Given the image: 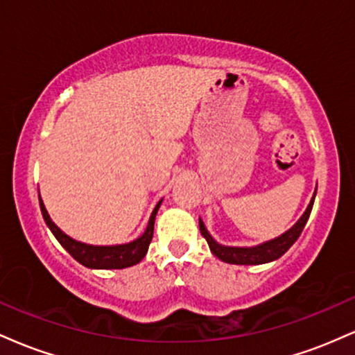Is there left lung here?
<instances>
[{
  "instance_id": "1",
  "label": "left lung",
  "mask_w": 355,
  "mask_h": 355,
  "mask_svg": "<svg viewBox=\"0 0 355 355\" xmlns=\"http://www.w3.org/2000/svg\"><path fill=\"white\" fill-rule=\"evenodd\" d=\"M317 189L313 191V197L311 198V203L307 205V209L302 214L294 225L291 227L287 232H284L282 235L279 237L267 240V242L259 243V245L254 247H230V245H222L215 240L207 230L205 223L202 222V218H198V225H200V232L202 235L205 237L207 243H209L211 254L215 257H218L222 262L227 263H237V266H260V263H267V262H274V260L280 259L285 252L288 250L292 245L295 243V240L300 237L302 234L305 223H307L309 217H311L312 211V205H313V198H315Z\"/></svg>"
}]
</instances>
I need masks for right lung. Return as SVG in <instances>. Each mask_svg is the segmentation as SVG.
Wrapping results in <instances>:
<instances>
[{
    "instance_id": "1",
    "label": "right lung",
    "mask_w": 355,
    "mask_h": 355,
    "mask_svg": "<svg viewBox=\"0 0 355 355\" xmlns=\"http://www.w3.org/2000/svg\"><path fill=\"white\" fill-rule=\"evenodd\" d=\"M160 205L162 200L155 205L152 215H150L148 225H146L145 232L138 239L132 240V242L128 243H120V245H89V243H83L71 239L70 235H67L63 230L58 229L56 223L53 222L50 215H48L46 207H44L42 197H40V209H42L44 222H46L51 234L55 235L56 240L61 243V247H63L76 262H80L81 266L88 268H105V270H107V268L132 267L144 260L146 252H148L150 242H152L155 217H157V211L160 209Z\"/></svg>"
}]
</instances>
